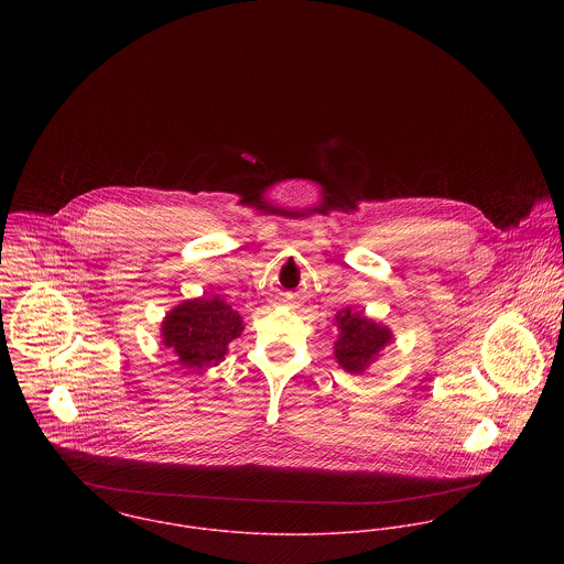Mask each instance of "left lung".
<instances>
[{
	"instance_id": "8db88e82",
	"label": "left lung",
	"mask_w": 564,
	"mask_h": 564,
	"mask_svg": "<svg viewBox=\"0 0 564 564\" xmlns=\"http://www.w3.org/2000/svg\"><path fill=\"white\" fill-rule=\"evenodd\" d=\"M340 336L334 343V356L338 365L349 373H360L376 358V354L391 340V332L360 313L349 308L336 317Z\"/></svg>"
}]
</instances>
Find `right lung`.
<instances>
[{
  "mask_svg": "<svg viewBox=\"0 0 564 564\" xmlns=\"http://www.w3.org/2000/svg\"><path fill=\"white\" fill-rule=\"evenodd\" d=\"M242 332L239 313L219 297L191 300L173 308L162 323L164 345L177 354V362L193 369L224 360L228 343Z\"/></svg>",
  "mask_w": 564,
  "mask_h": 564,
  "instance_id": "right-lung-1",
  "label": "right lung"
}]
</instances>
